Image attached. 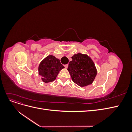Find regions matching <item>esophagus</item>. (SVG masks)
<instances>
[{"instance_id":"esophagus-1","label":"esophagus","mask_w":132,"mask_h":132,"mask_svg":"<svg viewBox=\"0 0 132 132\" xmlns=\"http://www.w3.org/2000/svg\"><path fill=\"white\" fill-rule=\"evenodd\" d=\"M64 67H65V68H67L68 67V64H65V65H64Z\"/></svg>"}]
</instances>
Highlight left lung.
Returning <instances> with one entry per match:
<instances>
[{"mask_svg":"<svg viewBox=\"0 0 132 132\" xmlns=\"http://www.w3.org/2000/svg\"><path fill=\"white\" fill-rule=\"evenodd\" d=\"M68 70L74 82L80 86L91 84L97 74V70L91 59L87 55L78 53L71 57Z\"/></svg>","mask_w":132,"mask_h":132,"instance_id":"left-lung-1","label":"left lung"}]
</instances>
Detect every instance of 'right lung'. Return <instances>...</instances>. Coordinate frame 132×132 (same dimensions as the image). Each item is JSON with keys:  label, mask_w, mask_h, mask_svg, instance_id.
I'll list each match as a JSON object with an SVG mask.
<instances>
[{"label": "right lung", "mask_w": 132, "mask_h": 132, "mask_svg": "<svg viewBox=\"0 0 132 132\" xmlns=\"http://www.w3.org/2000/svg\"><path fill=\"white\" fill-rule=\"evenodd\" d=\"M64 67L60 62L59 59L50 55L44 59L38 67V74L42 77L45 82H50L56 79L59 71Z\"/></svg>", "instance_id": "right-lung-1"}]
</instances>
